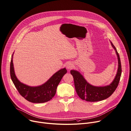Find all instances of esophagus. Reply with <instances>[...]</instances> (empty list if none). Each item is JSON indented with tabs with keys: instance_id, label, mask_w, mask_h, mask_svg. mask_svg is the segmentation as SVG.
<instances>
[{
	"instance_id": "1",
	"label": "esophagus",
	"mask_w": 131,
	"mask_h": 131,
	"mask_svg": "<svg viewBox=\"0 0 131 131\" xmlns=\"http://www.w3.org/2000/svg\"><path fill=\"white\" fill-rule=\"evenodd\" d=\"M73 67H74V64H73V63L71 62H68L67 64V66H66V67L68 69H71L73 68Z\"/></svg>"
}]
</instances>
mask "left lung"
Wrapping results in <instances>:
<instances>
[{
  "instance_id": "1",
  "label": "left lung",
  "mask_w": 131,
  "mask_h": 131,
  "mask_svg": "<svg viewBox=\"0 0 131 131\" xmlns=\"http://www.w3.org/2000/svg\"><path fill=\"white\" fill-rule=\"evenodd\" d=\"M111 43V45L115 49L118 59V69L117 73L113 82L108 86L104 87H96L90 85L84 79L79 72L71 70V74L74 79V82L77 94L82 100L91 102L101 101L109 97L115 91L118 86L121 73L122 68L119 54L114 46Z\"/></svg>"
}]
</instances>
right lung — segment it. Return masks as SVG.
I'll return each instance as SVG.
<instances>
[{
    "mask_svg": "<svg viewBox=\"0 0 131 131\" xmlns=\"http://www.w3.org/2000/svg\"><path fill=\"white\" fill-rule=\"evenodd\" d=\"M10 69L11 80L18 91L25 99L33 103H43L51 100L56 93L58 84L67 72L66 68L61 69L54 73L45 84L39 86L31 87L21 83L17 79L14 71L12 56Z\"/></svg>",
    "mask_w": 131,
    "mask_h": 131,
    "instance_id": "obj_1",
    "label": "right lung"
}]
</instances>
